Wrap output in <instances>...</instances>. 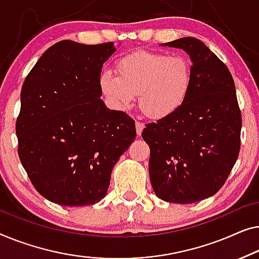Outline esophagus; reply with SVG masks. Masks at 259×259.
<instances>
[{
  "mask_svg": "<svg viewBox=\"0 0 259 259\" xmlns=\"http://www.w3.org/2000/svg\"><path fill=\"white\" fill-rule=\"evenodd\" d=\"M144 129V124L142 122H136V133L138 136H141L142 135V131Z\"/></svg>",
  "mask_w": 259,
  "mask_h": 259,
  "instance_id": "34e87169",
  "label": "esophagus"
}]
</instances>
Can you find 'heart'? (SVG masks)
<instances>
[{
    "mask_svg": "<svg viewBox=\"0 0 259 259\" xmlns=\"http://www.w3.org/2000/svg\"><path fill=\"white\" fill-rule=\"evenodd\" d=\"M115 71L117 76L104 71L100 79L109 103L123 109L138 95L141 110L154 119L176 112L187 102L191 89V63L183 55L134 53L117 61Z\"/></svg>",
    "mask_w": 259,
    "mask_h": 259,
    "instance_id": "heart-1",
    "label": "heart"
}]
</instances>
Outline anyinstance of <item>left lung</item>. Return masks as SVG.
<instances>
[{
	"instance_id": "8db88e82",
	"label": "left lung",
	"mask_w": 259,
	"mask_h": 259,
	"mask_svg": "<svg viewBox=\"0 0 259 259\" xmlns=\"http://www.w3.org/2000/svg\"><path fill=\"white\" fill-rule=\"evenodd\" d=\"M192 62L188 100L172 115L149 123L142 137L150 148L149 175L156 196L189 204L211 197L238 158L242 115L227 65L202 41L167 42Z\"/></svg>"
}]
</instances>
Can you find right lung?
<instances>
[{
    "label": "right lung",
    "mask_w": 259,
    "mask_h": 259,
    "mask_svg": "<svg viewBox=\"0 0 259 259\" xmlns=\"http://www.w3.org/2000/svg\"><path fill=\"white\" fill-rule=\"evenodd\" d=\"M114 43L60 41L29 72L16 121L19 157L39 195L65 206L100 202L112 167L136 137L135 121L101 100Z\"/></svg>",
    "instance_id": "1"
}]
</instances>
